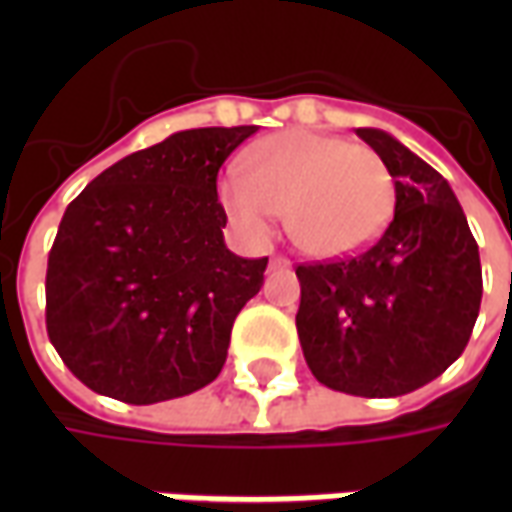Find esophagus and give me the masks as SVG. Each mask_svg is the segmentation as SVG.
Here are the masks:
<instances>
[{"label":"esophagus","mask_w":512,"mask_h":512,"mask_svg":"<svg viewBox=\"0 0 512 512\" xmlns=\"http://www.w3.org/2000/svg\"><path fill=\"white\" fill-rule=\"evenodd\" d=\"M268 268H271V271H277V268H290V260L288 257H271Z\"/></svg>","instance_id":"1"}]
</instances>
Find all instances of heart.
Listing matches in <instances>:
<instances>
[{
  "label": "heart",
  "mask_w": 512,
  "mask_h": 512,
  "mask_svg": "<svg viewBox=\"0 0 512 512\" xmlns=\"http://www.w3.org/2000/svg\"><path fill=\"white\" fill-rule=\"evenodd\" d=\"M219 200L249 238H266L285 213L293 244L312 257H340L370 244L389 222L395 189L384 158L343 136L285 131L227 172Z\"/></svg>",
  "instance_id": "heart-1"
}]
</instances>
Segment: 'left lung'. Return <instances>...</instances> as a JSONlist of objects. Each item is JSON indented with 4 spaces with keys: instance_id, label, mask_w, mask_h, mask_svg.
Masks as SVG:
<instances>
[{
    "instance_id": "obj_1",
    "label": "left lung",
    "mask_w": 512,
    "mask_h": 512,
    "mask_svg": "<svg viewBox=\"0 0 512 512\" xmlns=\"http://www.w3.org/2000/svg\"><path fill=\"white\" fill-rule=\"evenodd\" d=\"M356 134L395 180V216L365 252L296 268V329L321 384L397 397L439 378L463 354L480 312L483 268L450 183L381 128Z\"/></svg>"
}]
</instances>
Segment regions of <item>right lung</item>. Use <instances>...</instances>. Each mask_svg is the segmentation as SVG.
I'll use <instances>...</instances> for the list:
<instances>
[{
	"mask_svg": "<svg viewBox=\"0 0 512 512\" xmlns=\"http://www.w3.org/2000/svg\"><path fill=\"white\" fill-rule=\"evenodd\" d=\"M255 131H178L120 158L68 205L46 271V329L93 392L150 406L222 373L268 257L227 249L216 175Z\"/></svg>",
	"mask_w": 512,
	"mask_h": 512,
	"instance_id": "obj_1",
	"label": "right lung"
}]
</instances>
